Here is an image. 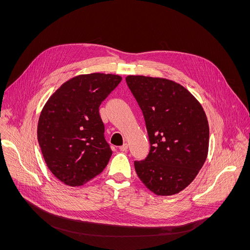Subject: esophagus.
<instances>
[{"instance_id": "34e87169", "label": "esophagus", "mask_w": 250, "mask_h": 250, "mask_svg": "<svg viewBox=\"0 0 250 250\" xmlns=\"http://www.w3.org/2000/svg\"><path fill=\"white\" fill-rule=\"evenodd\" d=\"M127 148H128V145H127L126 143H125L123 146H121V147H120V150L124 152V151H126V150H127Z\"/></svg>"}]
</instances>
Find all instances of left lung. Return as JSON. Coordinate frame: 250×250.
I'll list each match as a JSON object with an SVG mask.
<instances>
[{
    "mask_svg": "<svg viewBox=\"0 0 250 250\" xmlns=\"http://www.w3.org/2000/svg\"><path fill=\"white\" fill-rule=\"evenodd\" d=\"M126 84L145 118L150 152L135 161L136 172L157 195L188 187L208 150V124L201 103L180 84L164 78L127 76Z\"/></svg>",
    "mask_w": 250,
    "mask_h": 250,
    "instance_id": "obj_1",
    "label": "left lung"
}]
</instances>
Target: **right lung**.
<instances>
[{
  "mask_svg": "<svg viewBox=\"0 0 250 250\" xmlns=\"http://www.w3.org/2000/svg\"><path fill=\"white\" fill-rule=\"evenodd\" d=\"M122 77L92 73L64 82L44 104L37 125L43 159L59 180L81 187L106 167L112 151L99 106Z\"/></svg>",
  "mask_w": 250,
  "mask_h": 250,
  "instance_id": "obj_1",
  "label": "right lung"
}]
</instances>
